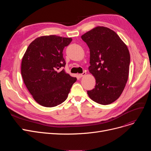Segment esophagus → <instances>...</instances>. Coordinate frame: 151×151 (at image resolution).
Returning a JSON list of instances; mask_svg holds the SVG:
<instances>
[{
  "label": "esophagus",
  "mask_w": 151,
  "mask_h": 151,
  "mask_svg": "<svg viewBox=\"0 0 151 151\" xmlns=\"http://www.w3.org/2000/svg\"><path fill=\"white\" fill-rule=\"evenodd\" d=\"M86 71H83V73H81V74H79V75H78V76L80 77V78H81V77L84 76V75H86Z\"/></svg>",
  "instance_id": "1"
}]
</instances>
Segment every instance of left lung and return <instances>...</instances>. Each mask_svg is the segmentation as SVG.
Wrapping results in <instances>:
<instances>
[{"label":"left lung","mask_w":151,"mask_h":151,"mask_svg":"<svg viewBox=\"0 0 151 151\" xmlns=\"http://www.w3.org/2000/svg\"><path fill=\"white\" fill-rule=\"evenodd\" d=\"M90 50L89 71L96 78L95 88L88 91L97 104L106 105L120 97L129 77L130 56L127 46L108 27L98 26L81 36Z\"/></svg>","instance_id":"obj_1"}]
</instances>
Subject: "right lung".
Listing matches in <instances>:
<instances>
[{"label":"right lung","mask_w":151,"mask_h":151,"mask_svg":"<svg viewBox=\"0 0 151 151\" xmlns=\"http://www.w3.org/2000/svg\"><path fill=\"white\" fill-rule=\"evenodd\" d=\"M72 39L56 35L38 37L28 46L21 63L26 88L38 104L54 107L64 101L76 78L65 73L63 50Z\"/></svg>","instance_id":"obj_1"}]
</instances>
